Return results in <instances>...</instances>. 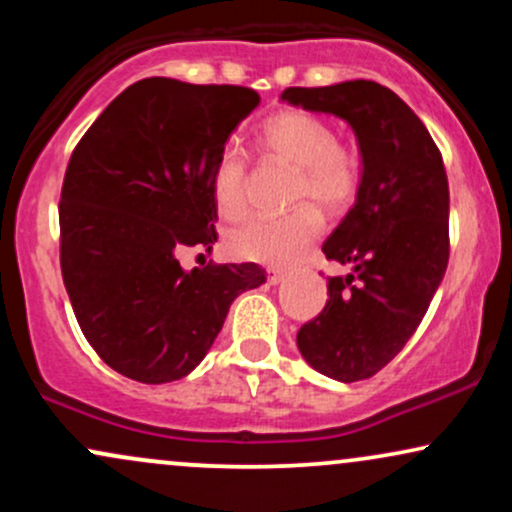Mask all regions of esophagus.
<instances>
[{
    "instance_id": "esophagus-1",
    "label": "esophagus",
    "mask_w": 512,
    "mask_h": 512,
    "mask_svg": "<svg viewBox=\"0 0 512 512\" xmlns=\"http://www.w3.org/2000/svg\"><path fill=\"white\" fill-rule=\"evenodd\" d=\"M286 279V272H284V269H267V281H269V284H272V286H276V284H281V281H284Z\"/></svg>"
}]
</instances>
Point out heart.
Returning a JSON list of instances; mask_svg holds the SVG:
<instances>
[{"mask_svg": "<svg viewBox=\"0 0 512 512\" xmlns=\"http://www.w3.org/2000/svg\"><path fill=\"white\" fill-rule=\"evenodd\" d=\"M260 142L267 154L298 168L296 199H313L322 207H346L356 197L361 185V161L354 151L337 144V132L330 122L303 110H286L269 117L262 125ZM245 163L243 151L226 146L211 166V197L216 209L226 219L245 214ZM325 221L313 204L289 211L286 216H257L228 233V250L245 262L284 264L296 262L310 243L320 236Z\"/></svg>", "mask_w": 512, "mask_h": 512, "instance_id": "b5f03b06", "label": "heart"}]
</instances>
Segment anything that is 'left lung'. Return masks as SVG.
Returning a JSON list of instances; mask_svg holds the SVG:
<instances>
[{"label":"left lung","instance_id":"left-lung-1","mask_svg":"<svg viewBox=\"0 0 512 512\" xmlns=\"http://www.w3.org/2000/svg\"><path fill=\"white\" fill-rule=\"evenodd\" d=\"M281 101L339 117L356 134V202L322 245L327 260L351 272L327 279L330 301L296 337L317 373L356 383L404 349L443 281L450 255L448 175L424 122L375 81L286 88Z\"/></svg>","mask_w":512,"mask_h":512}]
</instances>
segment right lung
<instances>
[{"mask_svg":"<svg viewBox=\"0 0 512 512\" xmlns=\"http://www.w3.org/2000/svg\"><path fill=\"white\" fill-rule=\"evenodd\" d=\"M260 96L151 76L115 98L76 144L60 199V262L81 332L125 378L192 373L260 264L182 269L180 250H211V166Z\"/></svg>","mask_w":512,"mask_h":512,"instance_id":"right-lung-1","label":"right lung"}]
</instances>
